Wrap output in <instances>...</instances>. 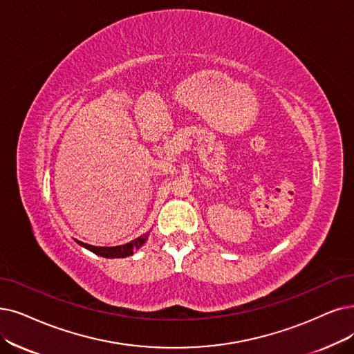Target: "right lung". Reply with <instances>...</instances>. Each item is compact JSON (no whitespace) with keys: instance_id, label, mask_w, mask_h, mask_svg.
Returning a JSON list of instances; mask_svg holds the SVG:
<instances>
[{"instance_id":"1","label":"right lung","mask_w":354,"mask_h":354,"mask_svg":"<svg viewBox=\"0 0 354 354\" xmlns=\"http://www.w3.org/2000/svg\"><path fill=\"white\" fill-rule=\"evenodd\" d=\"M148 236H149V234H144V235H140V236L132 239V241L128 243V244L116 245V247H95V245H90V244L82 243V241H77V239H75V243L78 245L84 247V248H87L88 251L97 254V256H100V257H104V259H123V257L132 256V254L136 250L142 247L147 243Z\"/></svg>"}]
</instances>
